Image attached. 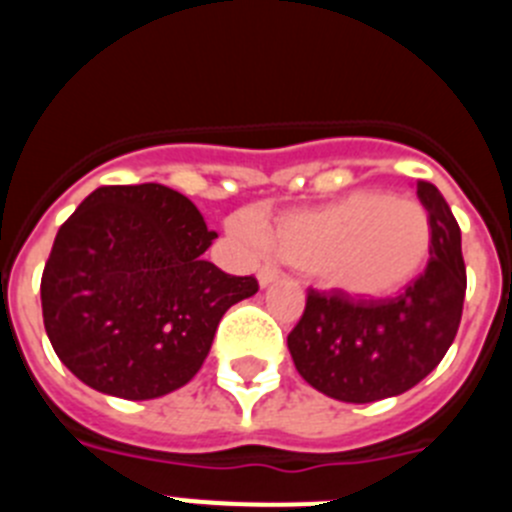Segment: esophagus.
I'll use <instances>...</instances> for the list:
<instances>
[{"instance_id":"esophagus-1","label":"esophagus","mask_w":512,"mask_h":512,"mask_svg":"<svg viewBox=\"0 0 512 512\" xmlns=\"http://www.w3.org/2000/svg\"><path fill=\"white\" fill-rule=\"evenodd\" d=\"M279 279V271L274 269V266H261L259 269V287H269V284H274Z\"/></svg>"}]
</instances>
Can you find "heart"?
Returning <instances> with one entry per match:
<instances>
[{
    "mask_svg": "<svg viewBox=\"0 0 512 512\" xmlns=\"http://www.w3.org/2000/svg\"><path fill=\"white\" fill-rule=\"evenodd\" d=\"M233 230L330 292L361 302L400 295L423 274L433 248L431 215L418 200L369 189L279 215L264 235L246 223Z\"/></svg>",
    "mask_w": 512,
    "mask_h": 512,
    "instance_id": "obj_1",
    "label": "heart"
}]
</instances>
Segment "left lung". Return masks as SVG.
<instances>
[{
    "label": "left lung",
    "mask_w": 512,
    "mask_h": 512,
    "mask_svg": "<svg viewBox=\"0 0 512 512\" xmlns=\"http://www.w3.org/2000/svg\"><path fill=\"white\" fill-rule=\"evenodd\" d=\"M418 200L433 228L423 274L392 300L354 302L310 289L300 323L287 336L300 377L333 400L364 405L402 395L454 343L467 292L461 230L431 182H418Z\"/></svg>",
    "instance_id": "1"
}]
</instances>
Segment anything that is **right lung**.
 <instances>
[{
	"instance_id": "right-lung-1",
	"label": "right lung",
	"mask_w": 512,
	"mask_h": 512,
	"mask_svg": "<svg viewBox=\"0 0 512 512\" xmlns=\"http://www.w3.org/2000/svg\"><path fill=\"white\" fill-rule=\"evenodd\" d=\"M217 238L164 184L99 187L61 225L40 302L53 351L102 395L153 400L200 372L235 302L259 292L202 253Z\"/></svg>"
}]
</instances>
